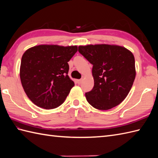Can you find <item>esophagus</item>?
Returning <instances> with one entry per match:
<instances>
[{
    "label": "esophagus",
    "instance_id": "obj_1",
    "mask_svg": "<svg viewBox=\"0 0 158 158\" xmlns=\"http://www.w3.org/2000/svg\"><path fill=\"white\" fill-rule=\"evenodd\" d=\"M81 82H82V79H78L77 80V83L78 84H81Z\"/></svg>",
    "mask_w": 158,
    "mask_h": 158
}]
</instances>
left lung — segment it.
I'll return each instance as SVG.
<instances>
[{"label":"left lung","mask_w":158,"mask_h":158,"mask_svg":"<svg viewBox=\"0 0 158 158\" xmlns=\"http://www.w3.org/2000/svg\"><path fill=\"white\" fill-rule=\"evenodd\" d=\"M79 52L93 64L94 86L85 93L89 104L101 110L120 104L136 75L133 53L124 47L110 44L79 46Z\"/></svg>","instance_id":"obj_1"}]
</instances>
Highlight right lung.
<instances>
[{"instance_id":"obj_1","label":"right lung","mask_w":158,"mask_h":158,"mask_svg":"<svg viewBox=\"0 0 158 158\" xmlns=\"http://www.w3.org/2000/svg\"><path fill=\"white\" fill-rule=\"evenodd\" d=\"M77 51V46L42 44L24 52L20 66L21 82L35 105L53 109L63 103L75 85L68 75V62Z\"/></svg>"}]
</instances>
